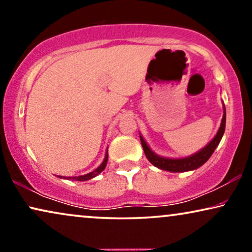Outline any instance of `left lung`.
Wrapping results in <instances>:
<instances>
[{
	"mask_svg": "<svg viewBox=\"0 0 252 252\" xmlns=\"http://www.w3.org/2000/svg\"><path fill=\"white\" fill-rule=\"evenodd\" d=\"M225 127H226V109L223 105V115L221 119V124L217 132L216 136L206 144L204 148H202L201 150H198L197 153L190 155V156L182 157V158H167L159 156V155L155 154L153 150L150 149V147L148 146L146 140L143 139V136L140 134V140L142 143V148L146 154V157L148 160L150 161L154 166L159 168V170L173 172H188V171H194L196 168L201 167L203 164H205L209 160V158L211 157L213 151L216 150V148L218 147V144L222 139L223 133H225Z\"/></svg>",
	"mask_w": 252,
	"mask_h": 252,
	"instance_id": "1",
	"label": "left lung"
}]
</instances>
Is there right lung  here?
Segmentation results:
<instances>
[{
	"mask_svg": "<svg viewBox=\"0 0 252 252\" xmlns=\"http://www.w3.org/2000/svg\"><path fill=\"white\" fill-rule=\"evenodd\" d=\"M106 163H108V150H106L105 153V156H104V159H103L102 164L99 165L97 168H95L93 172H89L87 174H84V175H79V177H58L61 179H67V180H74V181H87V180H91V179L95 178L96 175H98L101 172L104 170L105 166H106Z\"/></svg>",
	"mask_w": 252,
	"mask_h": 252,
	"instance_id": "right-lung-1",
	"label": "right lung"
}]
</instances>
